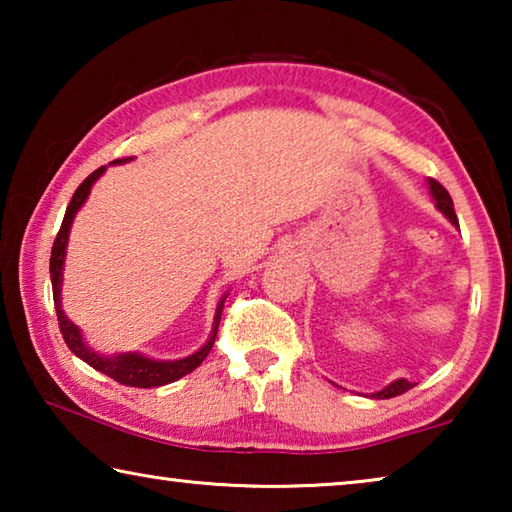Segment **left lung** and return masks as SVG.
Here are the masks:
<instances>
[{
    "instance_id": "8db88e82",
    "label": "left lung",
    "mask_w": 512,
    "mask_h": 512,
    "mask_svg": "<svg viewBox=\"0 0 512 512\" xmlns=\"http://www.w3.org/2000/svg\"><path fill=\"white\" fill-rule=\"evenodd\" d=\"M427 183H429V192H431V196H433V201H436V207H438V210L447 216V221H449V223H452V225H458L456 212H454V201H452V196L447 194V189H445L443 185H440L438 180H433V178H429ZM413 386H415L413 381L400 377V379L391 381V384H388V386L381 388V391L372 393L370 397H375V400H388V397H397V395L406 393V391H409V388H413Z\"/></svg>"
}]
</instances>
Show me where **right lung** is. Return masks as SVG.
I'll use <instances>...</instances> for the list:
<instances>
[{"label": "right lung", "mask_w": 512, "mask_h": 512, "mask_svg": "<svg viewBox=\"0 0 512 512\" xmlns=\"http://www.w3.org/2000/svg\"><path fill=\"white\" fill-rule=\"evenodd\" d=\"M131 160L133 158H121V160H112L110 164H124V162H131ZM106 169L108 167H99L97 171H92L90 176L85 178L83 183L79 185V189H76L74 196H72V201H69V205H67L65 219H63V225H60L58 235H56L54 248H51L49 273H51V289H54V305H56V316H58L60 334H63L67 348L72 350L76 357L83 359L94 370H99V372H103V375H108L110 379L119 381V384L135 386V388L164 386V384H171V381H176L180 377H185L187 372L196 370L198 366H201L207 354H210L212 345H214V339H216V329H219V323H221L223 302H225V298H228V293H225V296L219 300V305H216L210 339H207L205 345H201V348H198L194 354H189V357L164 361V359H151V357H146V354H140V352L101 354V352L90 348V343L83 339L81 327H76L72 320L65 316L63 296H60V291H63V271H65L67 241H69V230H72L74 216H76V212L81 210L83 203L88 201L92 185L97 183V180L103 176V173H106Z\"/></svg>", "instance_id": "1"}]
</instances>
